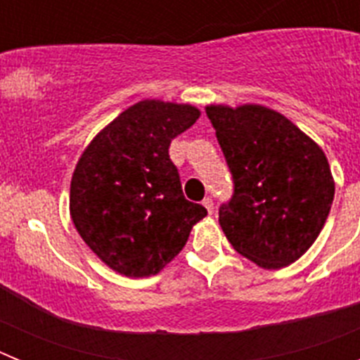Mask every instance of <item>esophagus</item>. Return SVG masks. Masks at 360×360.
<instances>
[{"instance_id": "esophagus-1", "label": "esophagus", "mask_w": 360, "mask_h": 360, "mask_svg": "<svg viewBox=\"0 0 360 360\" xmlns=\"http://www.w3.org/2000/svg\"><path fill=\"white\" fill-rule=\"evenodd\" d=\"M202 203H203V207L207 209L209 214H212V212H214V202H212L211 198H205Z\"/></svg>"}]
</instances>
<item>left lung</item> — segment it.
<instances>
[{
  "label": "left lung",
  "mask_w": 360,
  "mask_h": 360,
  "mask_svg": "<svg viewBox=\"0 0 360 360\" xmlns=\"http://www.w3.org/2000/svg\"><path fill=\"white\" fill-rule=\"evenodd\" d=\"M205 111L234 184L218 212L229 243L262 269L290 265L317 240L332 207L335 184L323 149L270 108Z\"/></svg>",
  "instance_id": "obj_1"
}]
</instances>
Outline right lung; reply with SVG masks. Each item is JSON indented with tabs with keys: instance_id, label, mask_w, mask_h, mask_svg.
Returning <instances> with one entry per match:
<instances>
[{
	"instance_id": "1",
	"label": "right lung",
	"mask_w": 360,
	"mask_h": 360,
	"mask_svg": "<svg viewBox=\"0 0 360 360\" xmlns=\"http://www.w3.org/2000/svg\"><path fill=\"white\" fill-rule=\"evenodd\" d=\"M200 111L191 104L141 101L95 136L70 186V214L84 243L129 278L160 272L184 249L207 209L186 200L169 158L174 136Z\"/></svg>"
}]
</instances>
